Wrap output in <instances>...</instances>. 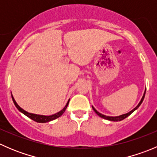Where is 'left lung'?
<instances>
[{"label":"left lung","instance_id":"8db88e82","mask_svg":"<svg viewBox=\"0 0 157 157\" xmlns=\"http://www.w3.org/2000/svg\"><path fill=\"white\" fill-rule=\"evenodd\" d=\"M145 93H146V90H145V91H144V96H143V97H142L141 100L140 101V102H139V103H138V105H137V106L135 107V108H134V109H132V110H131V111H130V112H128V113L124 114V115H119V116H115V117H112V116H106V115H102V114L99 113V112H98V111H96V109H94V107H93V106H92V108H93V110H94V112H96V113L97 114V115H99V117H101V118H104V119H106V120H109V121H121V120L124 119V118H127V117L129 116V115H131V114L132 113V112H134V111L136 110V109H138V107L140 106V105H141L142 102H143L144 99Z\"/></svg>","mask_w":157,"mask_h":157}]
</instances>
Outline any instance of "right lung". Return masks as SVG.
Instances as JSON below:
<instances>
[{"instance_id":"obj_1","label":"right lung","mask_w":157,"mask_h":157,"mask_svg":"<svg viewBox=\"0 0 157 157\" xmlns=\"http://www.w3.org/2000/svg\"><path fill=\"white\" fill-rule=\"evenodd\" d=\"M11 96H12V99H13V102L14 105H16V107H17V109H18L20 112H21L22 113L24 114L25 115H26L27 117H29V118H31V119L33 120V121H36V122H39V123L48 122V121H52V120H55V119H56V118H59V117L61 116V115H63V113L65 112V110H66V109H67V105H68L69 101H70V99H69L68 102H67L66 105L64 106V108L62 110L60 111V112H58V113H55L52 115H36V114L29 113V112L25 111L24 109H23L21 107L19 106V105L17 103V102L15 101V99H14L13 95H11Z\"/></svg>"}]
</instances>
